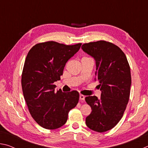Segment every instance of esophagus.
Returning a JSON list of instances; mask_svg holds the SVG:
<instances>
[{
	"instance_id": "obj_1",
	"label": "esophagus",
	"mask_w": 148,
	"mask_h": 148,
	"mask_svg": "<svg viewBox=\"0 0 148 148\" xmlns=\"http://www.w3.org/2000/svg\"><path fill=\"white\" fill-rule=\"evenodd\" d=\"M79 99L81 101H84L85 100V96L83 95H79Z\"/></svg>"
}]
</instances>
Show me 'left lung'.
Here are the masks:
<instances>
[{"mask_svg":"<svg viewBox=\"0 0 148 148\" xmlns=\"http://www.w3.org/2000/svg\"><path fill=\"white\" fill-rule=\"evenodd\" d=\"M82 48L95 59V80L99 82L102 91L99 99L96 96L86 97L92 110L86 125L94 131L106 132L118 123L128 104L131 85L129 64L123 51L111 42H89Z\"/></svg>","mask_w":148,"mask_h":148,"instance_id":"1","label":"left lung"}]
</instances>
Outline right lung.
Wrapping results in <instances>:
<instances>
[{"instance_id":"obj_1","label":"right lung","mask_w":148,"mask_h":148,"mask_svg":"<svg viewBox=\"0 0 148 148\" xmlns=\"http://www.w3.org/2000/svg\"><path fill=\"white\" fill-rule=\"evenodd\" d=\"M81 45L48 41L36 44L27 54L22 72V90L32 118L44 129L62 127L70 110L78 103V92L56 91L53 83L61 79L66 62Z\"/></svg>"}]
</instances>
